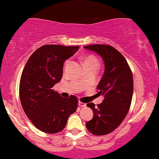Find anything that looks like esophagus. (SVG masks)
Instances as JSON below:
<instances>
[{
  "instance_id": "34e87169",
  "label": "esophagus",
  "mask_w": 159,
  "mask_h": 159,
  "mask_svg": "<svg viewBox=\"0 0 159 159\" xmlns=\"http://www.w3.org/2000/svg\"><path fill=\"white\" fill-rule=\"evenodd\" d=\"M78 106H79L80 107H85L86 105L85 103H83V102H78Z\"/></svg>"
}]
</instances>
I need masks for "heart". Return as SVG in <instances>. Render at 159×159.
Here are the masks:
<instances>
[{"mask_svg": "<svg viewBox=\"0 0 159 159\" xmlns=\"http://www.w3.org/2000/svg\"><path fill=\"white\" fill-rule=\"evenodd\" d=\"M84 66H99L98 60L94 56H87L84 59Z\"/></svg>", "mask_w": 159, "mask_h": 159, "instance_id": "obj_1", "label": "heart"}]
</instances>
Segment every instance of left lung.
Returning <instances> with one entry per match:
<instances>
[{
	"label": "left lung",
	"mask_w": 159,
	"mask_h": 159,
	"mask_svg": "<svg viewBox=\"0 0 159 159\" xmlns=\"http://www.w3.org/2000/svg\"><path fill=\"white\" fill-rule=\"evenodd\" d=\"M84 48L100 56L105 65L97 86L98 94L104 99L97 107L93 102L86 104L93 110V117L86 126L93 135H106L115 130L128 113L133 94L132 73L125 57L114 47L94 44Z\"/></svg>",
	"instance_id": "1"
}]
</instances>
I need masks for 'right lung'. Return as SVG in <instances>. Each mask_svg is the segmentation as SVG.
I'll use <instances>...</instances> for the list:
<instances>
[{
    "label": "right lung",
    "instance_id": "right-lung-1",
    "mask_svg": "<svg viewBox=\"0 0 159 159\" xmlns=\"http://www.w3.org/2000/svg\"><path fill=\"white\" fill-rule=\"evenodd\" d=\"M80 47L44 45L27 60L20 81V99L24 112L33 124L46 133H57L77 109L75 96L63 98L53 90L63 76V63Z\"/></svg>",
    "mask_w": 159,
    "mask_h": 159
}]
</instances>
